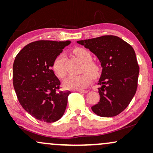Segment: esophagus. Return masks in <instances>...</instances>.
<instances>
[{"mask_svg": "<svg viewBox=\"0 0 153 153\" xmlns=\"http://www.w3.org/2000/svg\"><path fill=\"white\" fill-rule=\"evenodd\" d=\"M77 91H79V92H80V93H87L88 92V91L87 90H81V89H78V90H76Z\"/></svg>", "mask_w": 153, "mask_h": 153, "instance_id": "obj_1", "label": "esophagus"}]
</instances>
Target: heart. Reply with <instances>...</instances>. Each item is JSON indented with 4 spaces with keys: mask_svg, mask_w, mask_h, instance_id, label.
<instances>
[{
    "mask_svg": "<svg viewBox=\"0 0 153 153\" xmlns=\"http://www.w3.org/2000/svg\"><path fill=\"white\" fill-rule=\"evenodd\" d=\"M73 53L78 59L84 62L82 71H85L80 75L68 77L64 82V87L68 89H84L90 84L91 76L97 77L100 75V67L94 62H91V54L90 52L82 48H76L73 50ZM56 74L60 78L66 76V71L64 67V56L59 55L55 59L52 66Z\"/></svg>",
    "mask_w": 153,
    "mask_h": 153,
    "instance_id": "1",
    "label": "heart"
}]
</instances>
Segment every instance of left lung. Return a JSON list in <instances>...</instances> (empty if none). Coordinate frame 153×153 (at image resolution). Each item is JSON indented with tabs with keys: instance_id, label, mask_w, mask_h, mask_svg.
<instances>
[{
	"instance_id": "8db88e82",
	"label": "left lung",
	"mask_w": 153,
	"mask_h": 153,
	"mask_svg": "<svg viewBox=\"0 0 153 153\" xmlns=\"http://www.w3.org/2000/svg\"><path fill=\"white\" fill-rule=\"evenodd\" d=\"M77 43L97 56L102 67L98 82L100 100L91 110L103 117L117 115L126 109L137 91L140 68L133 48L112 35Z\"/></svg>"
}]
</instances>
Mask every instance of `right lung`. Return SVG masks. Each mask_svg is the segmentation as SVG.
I'll return each mask as SVG.
<instances>
[{"instance_id":"right-lung-1","label":"right lung","mask_w":153,"mask_h":153,"mask_svg":"<svg viewBox=\"0 0 153 153\" xmlns=\"http://www.w3.org/2000/svg\"><path fill=\"white\" fill-rule=\"evenodd\" d=\"M71 41H37L24 46L13 66V87L22 107L34 118L53 123L64 115L70 91L57 92L55 59Z\"/></svg>"}]
</instances>
